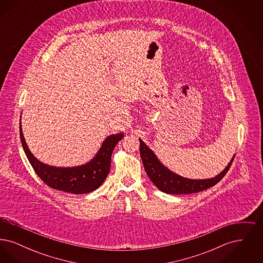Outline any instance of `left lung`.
I'll return each instance as SVG.
<instances>
[{"label": "left lung", "mask_w": 263, "mask_h": 263, "mask_svg": "<svg viewBox=\"0 0 263 263\" xmlns=\"http://www.w3.org/2000/svg\"><path fill=\"white\" fill-rule=\"evenodd\" d=\"M139 141L140 155L147 175L157 187L167 194H191L212 187L225 176L236 156L234 155L224 171H222L215 177L205 179H191L176 175L168 170L158 159L155 153L143 142V140L139 139Z\"/></svg>", "instance_id": "8db88e82"}]
</instances>
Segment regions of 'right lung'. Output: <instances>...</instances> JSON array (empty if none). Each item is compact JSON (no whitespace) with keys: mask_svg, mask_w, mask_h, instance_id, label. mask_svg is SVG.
<instances>
[{"mask_svg":"<svg viewBox=\"0 0 263 263\" xmlns=\"http://www.w3.org/2000/svg\"><path fill=\"white\" fill-rule=\"evenodd\" d=\"M20 135L25 155L41 180L53 189L73 194H85L100 187L110 172L113 150L124 136L123 133H118L106 137L100 150L88 163L61 167L42 163L32 155L25 142L22 122H20Z\"/></svg>","mask_w":263,"mask_h":263,"instance_id":"add662e5","label":"right lung"}]
</instances>
